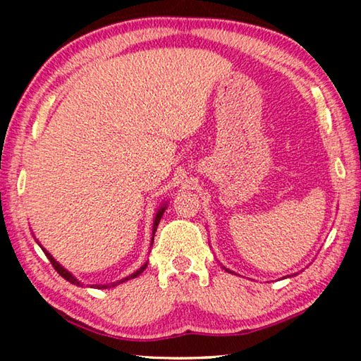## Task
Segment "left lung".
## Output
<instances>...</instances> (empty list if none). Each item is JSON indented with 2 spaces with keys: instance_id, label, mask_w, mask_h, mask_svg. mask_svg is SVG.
<instances>
[{
  "instance_id": "obj_1",
  "label": "left lung",
  "mask_w": 361,
  "mask_h": 361,
  "mask_svg": "<svg viewBox=\"0 0 361 361\" xmlns=\"http://www.w3.org/2000/svg\"><path fill=\"white\" fill-rule=\"evenodd\" d=\"M223 269H224V271H226V272H229V274H234V272H232V271H229V269H226L224 266H223ZM293 276H296V274H293ZM286 277H291V276H286Z\"/></svg>"
}]
</instances>
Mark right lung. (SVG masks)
Wrapping results in <instances>:
<instances>
[{
	"label": "right lung",
	"instance_id": "right-lung-1",
	"mask_svg": "<svg viewBox=\"0 0 361 361\" xmlns=\"http://www.w3.org/2000/svg\"><path fill=\"white\" fill-rule=\"evenodd\" d=\"M167 210V202H164L161 207H159L157 209V212H156V216H154V221H152V237H151V245H152V242H154V234H156V231H157V224H159V221H161V218H162V215H164V212ZM38 242V240H36ZM39 243V242H38ZM41 247V245H39ZM42 248V247H41ZM42 252L46 253V256H47V259L52 262V266H54V269H56V271L60 274V276H62L65 280H68L70 283H73V285H76V286H82V283H81V280H78L75 276H73V274L70 272V271H66V269L60 264V262L57 261V259H54V256L47 252L46 248H42ZM148 267V261L145 262V264L138 269V271H135L133 274H130V276H127V277H124L122 280H118V282H113V283H105V285H90L92 286V288H113V286H118L119 283H124V282H127V280H130V279H135V277H138L140 274H142L145 269Z\"/></svg>",
	"mask_w": 361,
	"mask_h": 361
}]
</instances>
